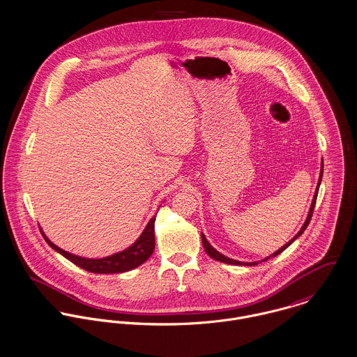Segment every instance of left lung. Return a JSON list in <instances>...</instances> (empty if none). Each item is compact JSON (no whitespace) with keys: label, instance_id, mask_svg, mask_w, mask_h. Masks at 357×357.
<instances>
[{"label":"left lung","instance_id":"left-lung-1","mask_svg":"<svg viewBox=\"0 0 357 357\" xmlns=\"http://www.w3.org/2000/svg\"><path fill=\"white\" fill-rule=\"evenodd\" d=\"M322 176H324V160H322V166H321V174H319V180H318V185H317V190H315V194H314V197H312V202H311V207H310V211H308V215H307V220H305V222L303 224V227L301 229L297 231V234L293 237L292 240H289L285 245H282L278 251H275L274 254H271L270 257H266V258H263V259L259 260V261H240V260L236 259H230V258H227L225 255H222L221 252H218L208 241H207V238H206V236L202 233V243H203V247H204V251L207 252V255L210 257V258H213L214 260H218V261H224V263H227V264H237V266H255V264H258L260 261H266V260L270 259V258H274V257H277V255H280L284 250H287L291 244H292L293 241L296 240V238H298L301 234H303V231L307 229L308 227V224H310V221H311V217H312V213H314V207H315V203H317V196H318V191H319V185H321V181H322Z\"/></svg>","mask_w":357,"mask_h":357}]
</instances>
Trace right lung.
Listing matches in <instances>:
<instances>
[{"label":"right lung","mask_w":357,"mask_h":357,"mask_svg":"<svg viewBox=\"0 0 357 357\" xmlns=\"http://www.w3.org/2000/svg\"><path fill=\"white\" fill-rule=\"evenodd\" d=\"M154 224H155V215L149 221V224L143 229L142 234L137 237V240L133 244H130L128 248H126L120 252H116L113 255L99 258V259L83 258V257L70 254L63 248L57 247L54 243H52L43 230H40V231H42L46 243L54 251L61 254L64 258L70 260L76 266L90 271V273H96V274H114V273H126L132 268H136L153 255L154 248H155Z\"/></svg>","instance_id":"right-lung-1"}]
</instances>
